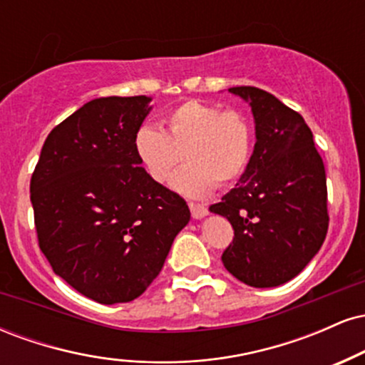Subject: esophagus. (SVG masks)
Returning a JSON list of instances; mask_svg holds the SVG:
<instances>
[{"instance_id":"1","label":"esophagus","mask_w":365,"mask_h":365,"mask_svg":"<svg viewBox=\"0 0 365 365\" xmlns=\"http://www.w3.org/2000/svg\"><path fill=\"white\" fill-rule=\"evenodd\" d=\"M188 207H190L192 217H195V220H200V217H204V216L207 215V206H206V204L190 202V204H188Z\"/></svg>"}]
</instances>
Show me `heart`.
<instances>
[{
    "instance_id": "b5f03b06",
    "label": "heart",
    "mask_w": 365,
    "mask_h": 365,
    "mask_svg": "<svg viewBox=\"0 0 365 365\" xmlns=\"http://www.w3.org/2000/svg\"><path fill=\"white\" fill-rule=\"evenodd\" d=\"M250 148L252 133L242 113L197 99L166 115L165 132L144 125L133 137L137 159L154 182L166 183L183 156L188 159L173 178V187L188 197L235 183L249 165Z\"/></svg>"
}]
</instances>
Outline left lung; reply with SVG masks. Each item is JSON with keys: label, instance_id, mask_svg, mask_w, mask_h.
<instances>
[{"label": "left lung", "instance_id": "1", "mask_svg": "<svg viewBox=\"0 0 365 365\" xmlns=\"http://www.w3.org/2000/svg\"><path fill=\"white\" fill-rule=\"evenodd\" d=\"M228 91L250 103L257 142L237 187L209 207L235 230L221 261L249 287H278L307 266L328 233L324 163L299 113L257 87Z\"/></svg>", "mask_w": 365, "mask_h": 365}]
</instances>
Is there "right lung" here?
<instances>
[{
	"instance_id": "right-lung-1",
	"label": "right lung",
	"mask_w": 365,
	"mask_h": 365,
	"mask_svg": "<svg viewBox=\"0 0 365 365\" xmlns=\"http://www.w3.org/2000/svg\"><path fill=\"white\" fill-rule=\"evenodd\" d=\"M149 101L83 104L51 130L31 178L41 250L60 278L104 305L142 295L190 220L185 199L154 182L133 149Z\"/></svg>"
}]
</instances>
